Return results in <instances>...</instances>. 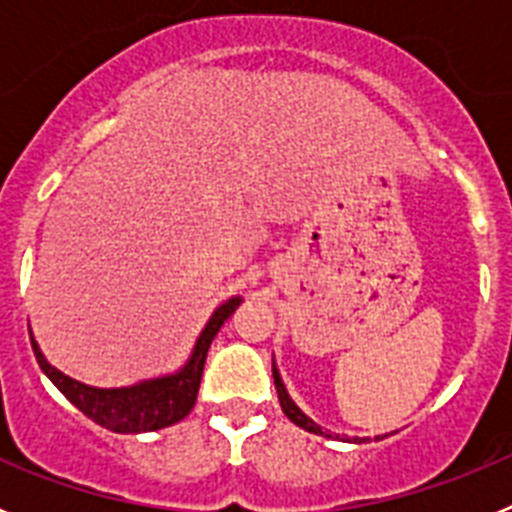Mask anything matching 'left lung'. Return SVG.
I'll list each match as a JSON object with an SVG mask.
<instances>
[{
  "instance_id": "1",
  "label": "left lung",
  "mask_w": 512,
  "mask_h": 512,
  "mask_svg": "<svg viewBox=\"0 0 512 512\" xmlns=\"http://www.w3.org/2000/svg\"><path fill=\"white\" fill-rule=\"evenodd\" d=\"M271 374H274V387H277V395H279V405H282V413L287 415L289 420H292V423L295 425H300V428H305V431H310V433H315V436H325V438H333L330 436V431H325V428H320L318 423H315V420L312 418H307L305 413H302L300 408H297L295 405V400H292V397H289V392H287V387H284V382H282V374H279V369H277V361L271 359ZM384 436H387V433H384ZM384 436H374L377 438V441H382ZM336 438H341V441H354V443H361V441H366V438H359V436H338L336 433Z\"/></svg>"
}]
</instances>
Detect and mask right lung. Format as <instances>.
<instances>
[{
	"label": "right lung",
	"instance_id": "right-lung-1",
	"mask_svg": "<svg viewBox=\"0 0 512 512\" xmlns=\"http://www.w3.org/2000/svg\"><path fill=\"white\" fill-rule=\"evenodd\" d=\"M241 302L243 297L235 295L215 307V312L194 341L192 354L184 361V366L171 374H161V377L140 379L128 387H89L84 382H76L58 372L56 366L48 364L33 333H30V343H33V354L45 377L51 379L58 392L89 420L112 433H148L179 423L192 413L212 338L217 336L220 325L238 310Z\"/></svg>",
	"mask_w": 512,
	"mask_h": 512
}]
</instances>
